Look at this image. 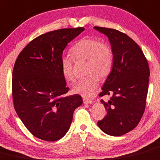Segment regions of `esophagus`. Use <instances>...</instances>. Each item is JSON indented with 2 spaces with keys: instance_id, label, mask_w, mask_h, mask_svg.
I'll return each mask as SVG.
<instances>
[{
  "instance_id": "esophagus-1",
  "label": "esophagus",
  "mask_w": 160,
  "mask_h": 160,
  "mask_svg": "<svg viewBox=\"0 0 160 160\" xmlns=\"http://www.w3.org/2000/svg\"><path fill=\"white\" fill-rule=\"evenodd\" d=\"M83 103L84 104H92L93 103V101L91 100V99H88V98H83Z\"/></svg>"
}]
</instances>
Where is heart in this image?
<instances>
[{"instance_id": "b5f03b06", "label": "heart", "mask_w": 160, "mask_h": 160, "mask_svg": "<svg viewBox=\"0 0 160 160\" xmlns=\"http://www.w3.org/2000/svg\"><path fill=\"white\" fill-rule=\"evenodd\" d=\"M72 52L77 59L87 60L86 71L88 74L73 86L76 94L83 97H91L94 94L99 82V76L105 77L109 73L112 65V53L105 44L92 38L82 39L72 47ZM62 72L66 80L74 81L73 61L69 56L61 59Z\"/></svg>"}]
</instances>
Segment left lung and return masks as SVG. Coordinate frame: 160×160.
<instances>
[{
    "instance_id": "1",
    "label": "left lung",
    "mask_w": 160,
    "mask_h": 160,
    "mask_svg": "<svg viewBox=\"0 0 160 160\" xmlns=\"http://www.w3.org/2000/svg\"><path fill=\"white\" fill-rule=\"evenodd\" d=\"M108 39L112 67L99 95L111 94L101 101L106 116L98 122L99 128L111 136H121L137 127L145 108L150 76L148 61L142 49L130 37L114 29L94 26Z\"/></svg>"
}]
</instances>
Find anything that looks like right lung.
<instances>
[{"label": "right lung", "mask_w": 160, "mask_h": 160, "mask_svg": "<svg viewBox=\"0 0 160 160\" xmlns=\"http://www.w3.org/2000/svg\"><path fill=\"white\" fill-rule=\"evenodd\" d=\"M83 27L46 32L20 52L12 72V98L17 115L36 138L48 142L61 139L69 131L73 112L83 103L69 91L61 59L68 43Z\"/></svg>", "instance_id": "1"}]
</instances>
